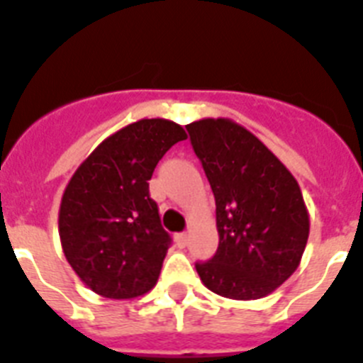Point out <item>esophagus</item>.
<instances>
[{"label":"esophagus","mask_w":363,"mask_h":363,"mask_svg":"<svg viewBox=\"0 0 363 363\" xmlns=\"http://www.w3.org/2000/svg\"><path fill=\"white\" fill-rule=\"evenodd\" d=\"M188 240H190V235H188V233H177L175 235V242L179 248H186Z\"/></svg>","instance_id":"esophagus-1"}]
</instances>
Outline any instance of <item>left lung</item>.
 Masks as SVG:
<instances>
[{"label": "left lung", "mask_w": 363, "mask_h": 363, "mask_svg": "<svg viewBox=\"0 0 363 363\" xmlns=\"http://www.w3.org/2000/svg\"><path fill=\"white\" fill-rule=\"evenodd\" d=\"M216 199V253L196 270L212 293L257 300L298 268L309 216L298 182L244 126L229 119L186 125Z\"/></svg>", "instance_id": "8db88e82"}]
</instances>
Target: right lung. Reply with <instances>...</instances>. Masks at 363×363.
<instances>
[{
	"instance_id": "add662e5",
	"label": "right lung",
	"mask_w": 363,
	"mask_h": 363,
	"mask_svg": "<svg viewBox=\"0 0 363 363\" xmlns=\"http://www.w3.org/2000/svg\"><path fill=\"white\" fill-rule=\"evenodd\" d=\"M186 140L181 125L141 119L106 138L76 169L59 208L65 257L91 291L135 298L158 281L172 237L149 196L156 164Z\"/></svg>"
}]
</instances>
